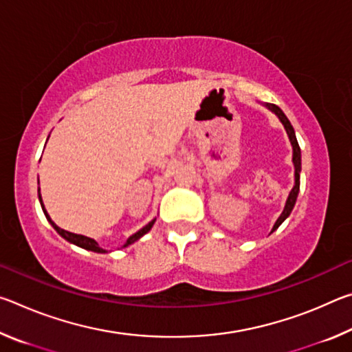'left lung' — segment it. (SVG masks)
Segmentation results:
<instances>
[{"instance_id":"8db88e82","label":"left lung","mask_w":352,"mask_h":352,"mask_svg":"<svg viewBox=\"0 0 352 352\" xmlns=\"http://www.w3.org/2000/svg\"><path fill=\"white\" fill-rule=\"evenodd\" d=\"M265 107V109H269L273 115H276V118L281 121V124L285 129V133H287L289 136V141L292 144V163H294V169H295V184L294 188H292V190L289 192V197L287 200H285V206L284 210L281 212V216L278 217V220L275 222V225H273L272 228V233L275 231L279 225H281L285 219H287L290 216L292 210H294V206L296 204V197H298V192H300V174H301V151H300V146H298V141H296V135H295V130L294 127H292L290 121L287 119V116L284 115V111L279 109L278 105L275 104H262Z\"/></svg>"}]
</instances>
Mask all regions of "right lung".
<instances>
[{"label":"right lung","mask_w":352,"mask_h":352,"mask_svg":"<svg viewBox=\"0 0 352 352\" xmlns=\"http://www.w3.org/2000/svg\"><path fill=\"white\" fill-rule=\"evenodd\" d=\"M38 200H40L41 210H43L45 216H46V219H47V222H50V223L52 225V228H54V230L57 231V233L63 237L65 241H68L69 243H74V245L80 247V248H85V250H88V252H94V253H105V250H104V248H100V247H99V243H98L96 241H94V239H91V237H87V236H82V234H74V233H69V231H67V230L58 228V226H57V225L51 220L50 214H47V211L45 210L43 200H41V194H40V188H38ZM155 220H157V217L152 219L151 222H148L146 226H142L141 230H138V231H136L135 234L130 236L129 239H127V242L124 243V247L132 245L133 242H136L138 239H141L142 236H144L146 233H148V231H151V228L153 226V223H155Z\"/></svg>","instance_id":"1"}]
</instances>
